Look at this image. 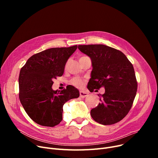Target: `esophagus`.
Here are the masks:
<instances>
[{
	"label": "esophagus",
	"instance_id": "esophagus-1",
	"mask_svg": "<svg viewBox=\"0 0 158 158\" xmlns=\"http://www.w3.org/2000/svg\"><path fill=\"white\" fill-rule=\"evenodd\" d=\"M88 96V94L85 91H81L80 92V97L82 98H85Z\"/></svg>",
	"mask_w": 158,
	"mask_h": 158
}]
</instances>
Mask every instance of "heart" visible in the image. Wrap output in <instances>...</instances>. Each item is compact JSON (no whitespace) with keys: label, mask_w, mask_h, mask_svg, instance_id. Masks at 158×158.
<instances>
[{"label":"heart","mask_w":158,"mask_h":158,"mask_svg":"<svg viewBox=\"0 0 158 158\" xmlns=\"http://www.w3.org/2000/svg\"><path fill=\"white\" fill-rule=\"evenodd\" d=\"M83 57H85V56H82V57H81V58ZM81 58H80V59H81ZM80 59H79V60H80ZM66 65H67V63L66 64ZM71 83H72L73 86L79 88V87L82 86V84H83V80H82V79H81V78H79V77H75V78H73V79L71 81Z\"/></svg>","instance_id":"1"}]
</instances>
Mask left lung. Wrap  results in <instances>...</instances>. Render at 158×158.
<instances>
[{"instance_id":"8db88e82","label":"left lung","mask_w":158,"mask_h":158,"mask_svg":"<svg viewBox=\"0 0 158 158\" xmlns=\"http://www.w3.org/2000/svg\"><path fill=\"white\" fill-rule=\"evenodd\" d=\"M78 48L92 60L89 92L105 88L103 95L98 94L101 103L91 110L92 118L106 126L120 122L130 111L137 92L133 66L123 52L108 46L78 45Z\"/></svg>"}]
</instances>
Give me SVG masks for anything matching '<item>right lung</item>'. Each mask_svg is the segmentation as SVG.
I'll use <instances>...</instances> for the list:
<instances>
[{
  "label": "right lung",
  "instance_id": "1",
  "mask_svg": "<svg viewBox=\"0 0 158 158\" xmlns=\"http://www.w3.org/2000/svg\"><path fill=\"white\" fill-rule=\"evenodd\" d=\"M77 45L51 48L32 56L21 69L19 98L29 117L39 125L54 127L63 119V106L79 97V90L69 85L53 90V80L63 76L64 66Z\"/></svg>",
  "mask_w": 158,
  "mask_h": 158
}]
</instances>
